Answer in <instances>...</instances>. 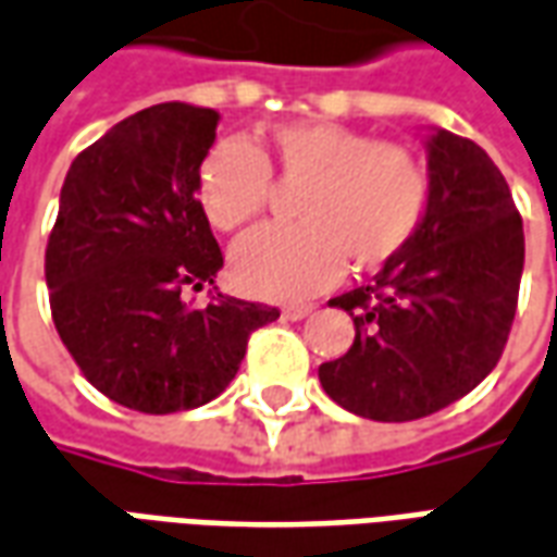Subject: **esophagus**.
I'll use <instances>...</instances> for the list:
<instances>
[{"label": "esophagus", "mask_w": 557, "mask_h": 557, "mask_svg": "<svg viewBox=\"0 0 557 557\" xmlns=\"http://www.w3.org/2000/svg\"><path fill=\"white\" fill-rule=\"evenodd\" d=\"M311 311H314V306H309V302H290V306L282 309V314L287 321H302V318H309Z\"/></svg>", "instance_id": "1"}]
</instances>
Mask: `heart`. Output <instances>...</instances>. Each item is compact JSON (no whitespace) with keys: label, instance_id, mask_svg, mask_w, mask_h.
I'll use <instances>...</instances> for the list:
<instances>
[{"label":"heart","instance_id":"1","mask_svg":"<svg viewBox=\"0 0 557 557\" xmlns=\"http://www.w3.org/2000/svg\"><path fill=\"white\" fill-rule=\"evenodd\" d=\"M272 168L306 180L297 224H263L231 248L239 290L263 299L311 297L335 285L345 258L381 270L411 243L429 203V173L408 146L330 120L282 122L267 149L231 137L197 168V200L212 227L236 231L267 207Z\"/></svg>","mask_w":557,"mask_h":557}]
</instances>
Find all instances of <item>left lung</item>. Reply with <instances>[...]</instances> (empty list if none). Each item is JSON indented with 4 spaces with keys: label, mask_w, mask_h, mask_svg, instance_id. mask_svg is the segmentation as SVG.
Instances as JSON below:
<instances>
[{
    "label": "left lung",
    "mask_w": 557,
    "mask_h": 557,
    "mask_svg": "<svg viewBox=\"0 0 557 557\" xmlns=\"http://www.w3.org/2000/svg\"><path fill=\"white\" fill-rule=\"evenodd\" d=\"M429 203L372 285L330 299L354 345L318 369L345 411L408 423L468 396L500 360L524 267L522 215L486 152L447 128L425 140Z\"/></svg>",
    "instance_id": "1"
}]
</instances>
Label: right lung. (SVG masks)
Returning a JSON list of instances; mask_svg holds the SVG:
<instances>
[{"instance_id":"obj_1","label":"right lung","mask_w":557,"mask_h":557,"mask_svg":"<svg viewBox=\"0 0 557 557\" xmlns=\"http://www.w3.org/2000/svg\"><path fill=\"white\" fill-rule=\"evenodd\" d=\"M219 113L183 101L113 125L71 161L47 243L53 323L86 381L140 413L191 411L222 396L248 335L278 309L212 294L222 248L197 200Z\"/></svg>"}]
</instances>
